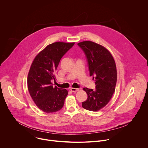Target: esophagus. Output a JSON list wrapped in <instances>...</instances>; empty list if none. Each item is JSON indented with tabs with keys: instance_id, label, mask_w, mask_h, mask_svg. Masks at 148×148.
Wrapping results in <instances>:
<instances>
[{
	"instance_id": "obj_1",
	"label": "esophagus",
	"mask_w": 148,
	"mask_h": 148,
	"mask_svg": "<svg viewBox=\"0 0 148 148\" xmlns=\"http://www.w3.org/2000/svg\"><path fill=\"white\" fill-rule=\"evenodd\" d=\"M70 90L72 92H77V91H79V89L78 88H70Z\"/></svg>"
}]
</instances>
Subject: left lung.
Segmentation results:
<instances>
[{"label": "left lung", "instance_id": "8db88e82", "mask_svg": "<svg viewBox=\"0 0 148 148\" xmlns=\"http://www.w3.org/2000/svg\"><path fill=\"white\" fill-rule=\"evenodd\" d=\"M87 57L90 76L95 81V90L84 88L88 95L82 102L84 108L98 111L106 105L115 92L117 79L115 60L110 52L102 46L91 41L77 44Z\"/></svg>", "mask_w": 148, "mask_h": 148}]
</instances>
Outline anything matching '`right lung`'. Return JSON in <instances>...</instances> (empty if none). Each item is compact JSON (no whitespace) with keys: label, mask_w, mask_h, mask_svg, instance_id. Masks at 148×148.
<instances>
[{"label":"right lung","mask_w":148,"mask_h":148,"mask_svg":"<svg viewBox=\"0 0 148 148\" xmlns=\"http://www.w3.org/2000/svg\"><path fill=\"white\" fill-rule=\"evenodd\" d=\"M74 45L55 42L48 45L34 59L28 77L27 87L36 106L46 112L60 110L64 105L68 91L53 86L56 71L61 58Z\"/></svg>","instance_id":"right-lung-1"}]
</instances>
